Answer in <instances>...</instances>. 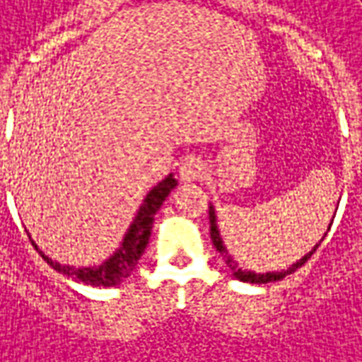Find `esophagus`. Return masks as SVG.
I'll return each instance as SVG.
<instances>
[{
	"mask_svg": "<svg viewBox=\"0 0 362 362\" xmlns=\"http://www.w3.org/2000/svg\"><path fill=\"white\" fill-rule=\"evenodd\" d=\"M178 174H180L182 182H194L202 178L204 174V162L197 158V156H188L180 162V168H178Z\"/></svg>",
	"mask_w": 362,
	"mask_h": 362,
	"instance_id": "34e87169",
	"label": "esophagus"
}]
</instances>
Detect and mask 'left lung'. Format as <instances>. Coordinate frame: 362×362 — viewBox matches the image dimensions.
Here are the masks:
<instances>
[{
    "label": "left lung",
    "mask_w": 362,
    "mask_h": 362,
    "mask_svg": "<svg viewBox=\"0 0 362 362\" xmlns=\"http://www.w3.org/2000/svg\"><path fill=\"white\" fill-rule=\"evenodd\" d=\"M209 221H211V239H212V243H214V247H216V251L225 257V261H227V265H228V269L233 272V275L237 277V279H241V281H247V284H269V281H277V279H284L286 275H290L293 274L298 267H302L304 263H306L314 253H316V249L320 247V243L316 245L308 255H304L302 259L298 261V263H293L291 265L290 269H286V272H274V274H253V272H245V269H241L235 261H233V257L228 255V251L225 249V245H223V239H221V235H218V228H216V218H214V211H212V206H211V211H209ZM326 237V235H324Z\"/></svg>",
    "instance_id": "8db88e82"
}]
</instances>
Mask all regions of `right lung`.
<instances>
[{"mask_svg": "<svg viewBox=\"0 0 362 362\" xmlns=\"http://www.w3.org/2000/svg\"><path fill=\"white\" fill-rule=\"evenodd\" d=\"M176 186V180L174 176H168L165 180H162L153 190H150V194L146 197L141 209L137 212L135 221L132 223V227L127 230L125 239H123V245L119 247V251L107 259L99 267H83V269H72V267H66V265H60L56 261L48 259L42 251V259L48 261L50 267H54L56 272L60 274L69 275V277H74L83 284H88V286H95V288H111V286H119L121 281H125L132 272L135 269L139 257L144 255V249L146 245L150 243V235H151V225H153V216L156 212L160 211L162 202L165 200V197L170 194V190H174ZM34 245V243H32ZM36 247V245H34ZM38 249V247H36Z\"/></svg>", "mask_w": 362, "mask_h": 362, "instance_id": "add662e5", "label": "right lung"}]
</instances>
